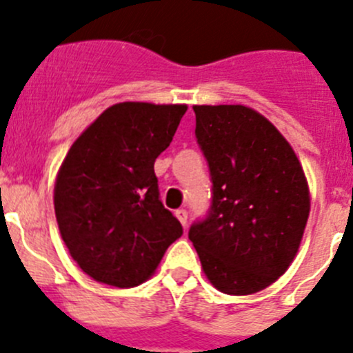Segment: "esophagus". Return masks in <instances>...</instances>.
Segmentation results:
<instances>
[{
    "instance_id": "esophagus-1",
    "label": "esophagus",
    "mask_w": 353,
    "mask_h": 353,
    "mask_svg": "<svg viewBox=\"0 0 353 353\" xmlns=\"http://www.w3.org/2000/svg\"><path fill=\"white\" fill-rule=\"evenodd\" d=\"M174 215H176V219L182 223V226H187V221H189V212H187L185 208H179V210L174 212Z\"/></svg>"
}]
</instances>
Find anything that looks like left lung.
<instances>
[{
    "instance_id": "1",
    "label": "left lung",
    "mask_w": 353,
    "mask_h": 353,
    "mask_svg": "<svg viewBox=\"0 0 353 353\" xmlns=\"http://www.w3.org/2000/svg\"><path fill=\"white\" fill-rule=\"evenodd\" d=\"M212 201L189 230L208 281L249 295L283 276L310 217V189L281 132L245 105H194Z\"/></svg>"
}]
</instances>
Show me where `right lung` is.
Instances as JSON below:
<instances>
[{
    "instance_id": "add662e5",
    "label": "right lung",
    "mask_w": 353,
    "mask_h": 353,
    "mask_svg": "<svg viewBox=\"0 0 353 353\" xmlns=\"http://www.w3.org/2000/svg\"><path fill=\"white\" fill-rule=\"evenodd\" d=\"M185 111L183 104L120 102L68 150L56 176V221L70 256L95 281L141 285L182 236L161 201L154 162Z\"/></svg>"
}]
</instances>
